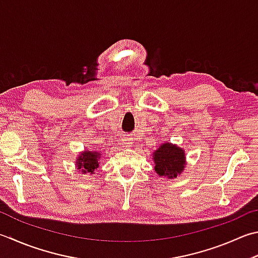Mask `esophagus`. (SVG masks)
Returning a JSON list of instances; mask_svg holds the SVG:
<instances>
[{"mask_svg":"<svg viewBox=\"0 0 258 258\" xmlns=\"http://www.w3.org/2000/svg\"><path fill=\"white\" fill-rule=\"evenodd\" d=\"M130 144H131V138H129V137L123 138V145L124 146H129Z\"/></svg>","mask_w":258,"mask_h":258,"instance_id":"1","label":"esophagus"}]
</instances>
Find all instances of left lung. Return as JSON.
Returning <instances> with one entry per match:
<instances>
[{"instance_id": "left-lung-1", "label": "left lung", "mask_w": 258, "mask_h": 258, "mask_svg": "<svg viewBox=\"0 0 258 258\" xmlns=\"http://www.w3.org/2000/svg\"><path fill=\"white\" fill-rule=\"evenodd\" d=\"M155 171L159 176L167 178L177 177L181 174L185 164L184 150L172 144H163L154 153Z\"/></svg>"}]
</instances>
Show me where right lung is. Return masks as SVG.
<instances>
[{
	"label": "right lung",
	"mask_w": 258,
	"mask_h": 258,
	"mask_svg": "<svg viewBox=\"0 0 258 258\" xmlns=\"http://www.w3.org/2000/svg\"><path fill=\"white\" fill-rule=\"evenodd\" d=\"M99 153L94 152H85L81 155V157L77 158V168L83 173H91L93 174L94 169L99 167Z\"/></svg>",
	"instance_id": "right-lung-1"
}]
</instances>
